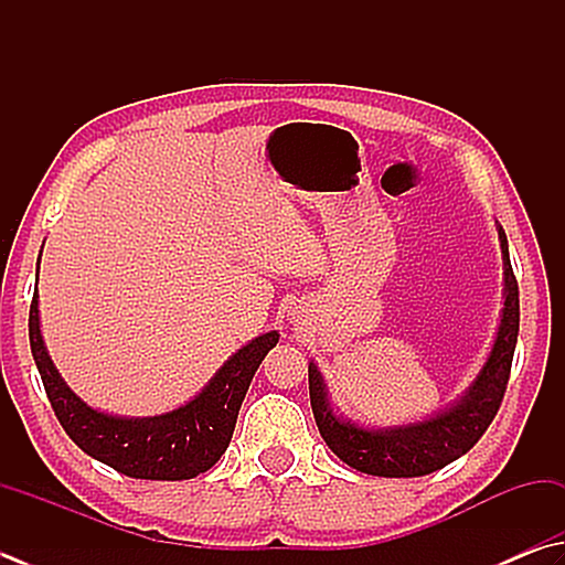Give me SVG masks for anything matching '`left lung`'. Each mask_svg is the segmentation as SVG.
Masks as SVG:
<instances>
[{"label": "left lung", "instance_id": "1", "mask_svg": "<svg viewBox=\"0 0 565 565\" xmlns=\"http://www.w3.org/2000/svg\"><path fill=\"white\" fill-rule=\"evenodd\" d=\"M504 263V307L489 356L462 396L428 418L369 428L334 411L322 371L310 361V401L317 428L339 460L376 477H423L462 457L482 438L504 398L519 337V287L509 260V246L497 223Z\"/></svg>", "mask_w": 565, "mask_h": 565}]
</instances>
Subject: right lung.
Masks as SVG:
<instances>
[{"label":"right lung","instance_id":"obj_1","mask_svg":"<svg viewBox=\"0 0 565 565\" xmlns=\"http://www.w3.org/2000/svg\"><path fill=\"white\" fill-rule=\"evenodd\" d=\"M41 263V255H39ZM39 275V270H36ZM280 334L270 329L231 354L194 398L174 411L145 415H113L85 403L63 376L41 337L39 292L29 310V342L44 381L51 408L63 430L93 460L135 480H191L214 467L226 452L241 403L265 354Z\"/></svg>","mask_w":565,"mask_h":565}]
</instances>
